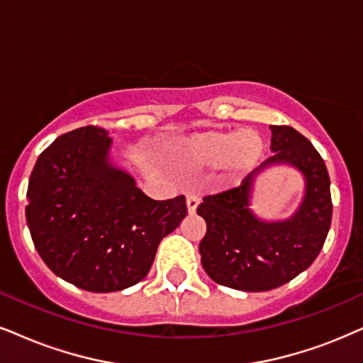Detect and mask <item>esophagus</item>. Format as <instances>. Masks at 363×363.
I'll list each match as a JSON object with an SVG mask.
<instances>
[{
	"mask_svg": "<svg viewBox=\"0 0 363 363\" xmlns=\"http://www.w3.org/2000/svg\"><path fill=\"white\" fill-rule=\"evenodd\" d=\"M186 204H187V211H189V214H194L197 206H199V197L194 194H189L186 199Z\"/></svg>",
	"mask_w": 363,
	"mask_h": 363,
	"instance_id": "34e87169",
	"label": "esophagus"
}]
</instances>
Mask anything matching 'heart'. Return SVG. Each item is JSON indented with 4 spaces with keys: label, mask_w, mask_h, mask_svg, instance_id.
Segmentation results:
<instances>
[{
    "label": "heart",
    "mask_w": 363,
    "mask_h": 363,
    "mask_svg": "<svg viewBox=\"0 0 363 363\" xmlns=\"http://www.w3.org/2000/svg\"><path fill=\"white\" fill-rule=\"evenodd\" d=\"M177 154L192 169L224 166L233 176L247 172L263 154V139L255 130H209L179 142Z\"/></svg>",
    "instance_id": "heart-1"
}]
</instances>
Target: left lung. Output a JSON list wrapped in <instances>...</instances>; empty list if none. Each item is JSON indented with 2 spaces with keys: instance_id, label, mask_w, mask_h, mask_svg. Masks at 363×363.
Masks as SVG:
<instances>
[{
  "instance_id": "left-lung-1",
  "label": "left lung",
  "mask_w": 363,
  "mask_h": 363,
  "mask_svg": "<svg viewBox=\"0 0 363 363\" xmlns=\"http://www.w3.org/2000/svg\"><path fill=\"white\" fill-rule=\"evenodd\" d=\"M273 155L241 186L206 196L197 214L206 221L201 263L213 281L241 291H268L291 281L322 251L332 224L330 177L322 155L290 125H269ZM274 163H291L306 176L301 208L284 222L268 223L249 209L254 177Z\"/></svg>"
}]
</instances>
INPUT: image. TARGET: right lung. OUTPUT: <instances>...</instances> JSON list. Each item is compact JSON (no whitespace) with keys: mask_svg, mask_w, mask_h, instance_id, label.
I'll use <instances>...</instances> for the list:
<instances>
[{"mask_svg":"<svg viewBox=\"0 0 363 363\" xmlns=\"http://www.w3.org/2000/svg\"><path fill=\"white\" fill-rule=\"evenodd\" d=\"M112 139L86 125L40 154L26 223L52 272L82 290L121 291L147 277L159 242L187 216L186 197L154 201L110 162Z\"/></svg>","mask_w":363,"mask_h":363,"instance_id":"right-lung-1","label":"right lung"}]
</instances>
